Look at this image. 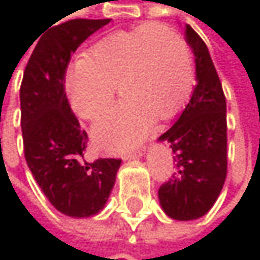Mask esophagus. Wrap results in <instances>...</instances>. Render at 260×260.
Returning a JSON list of instances; mask_svg holds the SVG:
<instances>
[{
  "instance_id": "esophagus-1",
  "label": "esophagus",
  "mask_w": 260,
  "mask_h": 260,
  "mask_svg": "<svg viewBox=\"0 0 260 260\" xmlns=\"http://www.w3.org/2000/svg\"><path fill=\"white\" fill-rule=\"evenodd\" d=\"M143 153H144V147H138V149H135V150H132V152H126V153H123V155H122V158H123L125 161H129V159H134V158H140V156H143Z\"/></svg>"
}]
</instances>
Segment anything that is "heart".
I'll use <instances>...</instances> for the list:
<instances>
[{"instance_id": "heart-1", "label": "heart", "mask_w": 260, "mask_h": 260, "mask_svg": "<svg viewBox=\"0 0 260 260\" xmlns=\"http://www.w3.org/2000/svg\"><path fill=\"white\" fill-rule=\"evenodd\" d=\"M114 85L125 101L94 123L93 137L101 147L120 152L141 140L152 117L167 120L188 101L194 61L183 36L161 24L119 29L66 71V94L81 119L93 120L107 111Z\"/></svg>"}]
</instances>
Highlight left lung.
<instances>
[{"label": "left lung", "mask_w": 260, "mask_h": 260, "mask_svg": "<svg viewBox=\"0 0 260 260\" xmlns=\"http://www.w3.org/2000/svg\"><path fill=\"white\" fill-rule=\"evenodd\" d=\"M186 43L196 57L192 96L176 123L159 141H167L176 173L158 189L164 212L173 220L203 217L218 199L228 175L226 96L202 37L186 25Z\"/></svg>", "instance_id": "obj_1"}]
</instances>
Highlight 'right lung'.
Returning <instances> with one entry per match:
<instances>
[{"label":"right lung","mask_w":260,"mask_h":260,"mask_svg":"<svg viewBox=\"0 0 260 260\" xmlns=\"http://www.w3.org/2000/svg\"><path fill=\"white\" fill-rule=\"evenodd\" d=\"M110 19H71L52 26L37 42L21 84L24 155L32 178L51 205L82 218L102 211L122 159H84L87 132L69 105L64 79L78 46Z\"/></svg>","instance_id":"right-lung-1"}]
</instances>
